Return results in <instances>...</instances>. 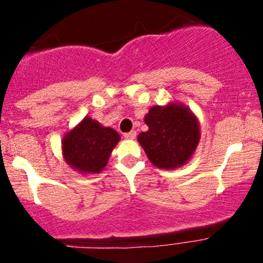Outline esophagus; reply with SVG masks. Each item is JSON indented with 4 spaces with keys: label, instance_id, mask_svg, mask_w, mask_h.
<instances>
[{
    "label": "esophagus",
    "instance_id": "esophagus-1",
    "mask_svg": "<svg viewBox=\"0 0 263 263\" xmlns=\"http://www.w3.org/2000/svg\"><path fill=\"white\" fill-rule=\"evenodd\" d=\"M136 135H137L136 134V131H131V132H127V134L123 135V137L127 138V140H135Z\"/></svg>",
    "mask_w": 263,
    "mask_h": 263
}]
</instances>
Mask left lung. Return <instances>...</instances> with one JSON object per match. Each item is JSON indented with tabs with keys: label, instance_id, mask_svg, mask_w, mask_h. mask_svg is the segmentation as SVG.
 Here are the masks:
<instances>
[{
	"label": "left lung",
	"instance_id": "1",
	"mask_svg": "<svg viewBox=\"0 0 263 263\" xmlns=\"http://www.w3.org/2000/svg\"><path fill=\"white\" fill-rule=\"evenodd\" d=\"M148 131L137 140L156 167L173 171L192 158L200 141V125L190 108L179 102L152 106L144 116Z\"/></svg>",
	"mask_w": 263,
	"mask_h": 263
}]
</instances>
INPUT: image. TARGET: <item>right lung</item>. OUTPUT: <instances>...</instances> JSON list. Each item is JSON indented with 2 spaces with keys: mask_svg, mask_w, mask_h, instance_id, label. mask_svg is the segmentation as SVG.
<instances>
[{
  "mask_svg": "<svg viewBox=\"0 0 263 263\" xmlns=\"http://www.w3.org/2000/svg\"><path fill=\"white\" fill-rule=\"evenodd\" d=\"M120 140L121 137L114 128L85 116L63 136V158L81 174L100 173Z\"/></svg>",
  "mask_w": 263,
  "mask_h": 263,
  "instance_id": "obj_1",
  "label": "right lung"
}]
</instances>
